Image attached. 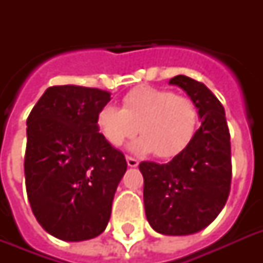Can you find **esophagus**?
I'll return each instance as SVG.
<instances>
[{
  "mask_svg": "<svg viewBox=\"0 0 263 263\" xmlns=\"http://www.w3.org/2000/svg\"><path fill=\"white\" fill-rule=\"evenodd\" d=\"M127 164L129 168H136L139 162H138V160H135V158H132V157L127 156Z\"/></svg>",
  "mask_w": 263,
  "mask_h": 263,
  "instance_id": "obj_1",
  "label": "esophagus"
}]
</instances>
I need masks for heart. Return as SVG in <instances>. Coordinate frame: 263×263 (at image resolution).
Masks as SVG:
<instances>
[{
	"instance_id": "1",
	"label": "heart",
	"mask_w": 263,
	"mask_h": 263,
	"mask_svg": "<svg viewBox=\"0 0 263 263\" xmlns=\"http://www.w3.org/2000/svg\"><path fill=\"white\" fill-rule=\"evenodd\" d=\"M97 124L103 138L113 146H120L139 131L142 136L129 144L132 152H153L158 158H172L194 139L199 110L191 99L172 91L140 87L124 97L123 109H101Z\"/></svg>"
}]
</instances>
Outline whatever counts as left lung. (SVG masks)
<instances>
[{
    "label": "left lung",
    "mask_w": 263,
    "mask_h": 263,
    "mask_svg": "<svg viewBox=\"0 0 263 263\" xmlns=\"http://www.w3.org/2000/svg\"><path fill=\"white\" fill-rule=\"evenodd\" d=\"M169 84L183 88L202 121L194 139L168 164L143 161L144 212L158 233L185 236L216 220L232 180L231 136L224 106L203 83L177 75Z\"/></svg>",
    "instance_id": "obj_1"
}]
</instances>
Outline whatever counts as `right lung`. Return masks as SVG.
I'll return each mask as SVG.
<instances>
[{
  "label": "right lung",
  "instance_id": "1",
  "mask_svg": "<svg viewBox=\"0 0 263 263\" xmlns=\"http://www.w3.org/2000/svg\"><path fill=\"white\" fill-rule=\"evenodd\" d=\"M110 92L53 86L27 119V196L35 218L51 236L88 240L105 231L127 161L102 134L98 113Z\"/></svg>",
  "mask_w": 263,
  "mask_h": 263
}]
</instances>
